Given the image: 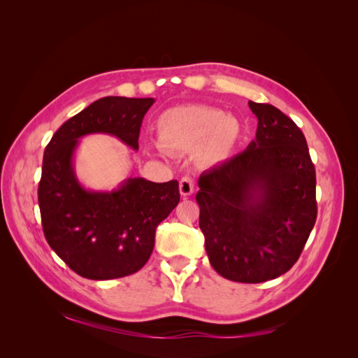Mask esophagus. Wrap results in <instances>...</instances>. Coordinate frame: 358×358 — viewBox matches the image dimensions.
Listing matches in <instances>:
<instances>
[{"label":"esophagus","mask_w":358,"mask_h":358,"mask_svg":"<svg viewBox=\"0 0 358 358\" xmlns=\"http://www.w3.org/2000/svg\"><path fill=\"white\" fill-rule=\"evenodd\" d=\"M179 191L183 197H188L194 192V180L189 176L182 178L179 182Z\"/></svg>","instance_id":"1"}]
</instances>
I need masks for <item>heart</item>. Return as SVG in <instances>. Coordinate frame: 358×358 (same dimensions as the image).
<instances>
[{"label":"heart","mask_w":358,"mask_h":358,"mask_svg":"<svg viewBox=\"0 0 358 358\" xmlns=\"http://www.w3.org/2000/svg\"><path fill=\"white\" fill-rule=\"evenodd\" d=\"M157 128L162 149L171 154L196 149V161L201 167H213L229 159L242 134L237 117L204 104L173 107L161 113Z\"/></svg>","instance_id":"obj_1"}]
</instances>
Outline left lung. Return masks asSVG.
<instances>
[{
  "mask_svg": "<svg viewBox=\"0 0 358 358\" xmlns=\"http://www.w3.org/2000/svg\"><path fill=\"white\" fill-rule=\"evenodd\" d=\"M258 119L243 152L201 173L199 225L212 267L259 284L294 266L317 221L315 167L306 138L272 104L249 101Z\"/></svg>",
  "mask_w": 358,
  "mask_h": 358,
  "instance_id": "8db88e82",
  "label": "left lung"
}]
</instances>
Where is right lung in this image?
<instances>
[{
  "mask_svg": "<svg viewBox=\"0 0 358 358\" xmlns=\"http://www.w3.org/2000/svg\"><path fill=\"white\" fill-rule=\"evenodd\" d=\"M154 101L104 96L64 122L45 149L38 183L43 233L82 278L107 280L138 272L152 254L158 224L180 200L178 180L129 178L101 192L85 189L74 175L73 154L83 136L110 134L137 150L143 116Z\"/></svg>",
  "mask_w": 358,
  "mask_h": 358,
  "instance_id": "add662e5",
  "label": "right lung"
}]
</instances>
